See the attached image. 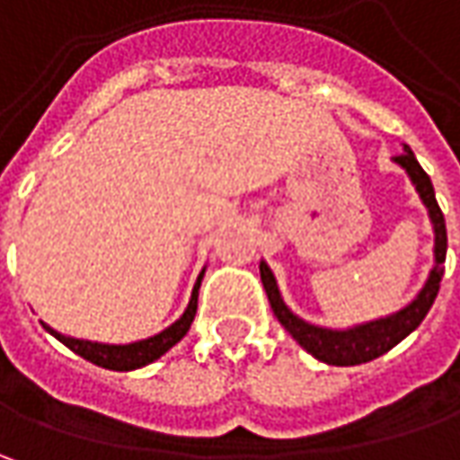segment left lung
Segmentation results:
<instances>
[{
    "label": "left lung",
    "instance_id": "8db88e82",
    "mask_svg": "<svg viewBox=\"0 0 460 460\" xmlns=\"http://www.w3.org/2000/svg\"><path fill=\"white\" fill-rule=\"evenodd\" d=\"M394 164L404 168V173L410 176V181L420 194V199L428 209V217L433 225L435 245H433V269L425 279L422 289L417 296L404 305L397 312L379 317V320H368L361 325L343 327V330H332V327L312 325L307 320H302L299 314H294L289 305L284 302L281 289L276 284L274 271L269 269L266 261H261V281L263 289L269 294V302L274 309L276 320L284 325V330L292 335L296 343L307 350L309 356H314L317 361L327 363V366H358V363H368L374 358L384 356L386 350H392L394 345L402 343L410 332H415L420 323L425 320V314L433 307L438 289H440V279H443V263H446V251H448V235H446V220L443 212L435 199V189L430 176L422 171L417 164L415 153L410 151V146H404L402 155H394Z\"/></svg>",
    "mask_w": 460,
    "mask_h": 460
}]
</instances>
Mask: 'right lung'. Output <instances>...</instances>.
Instances as JSON below:
<instances>
[{"label": "right lung", "mask_w": 460, "mask_h": 460, "mask_svg": "<svg viewBox=\"0 0 460 460\" xmlns=\"http://www.w3.org/2000/svg\"><path fill=\"white\" fill-rule=\"evenodd\" d=\"M204 269L202 274L197 276V284L191 289V299L186 305L184 314L168 325L166 330H161L158 335H151L146 341H135V343L125 345H112V343H97V341H81V338H71V335H63L58 330H53L50 325H45V330L58 338L66 348H71L76 356L92 361L94 366H102V368H110V371H135V368H143L148 363L158 361L164 353H168L173 345L179 343L189 332V327L194 323V314H197V296H199V287H202Z\"/></svg>", "instance_id": "right-lung-1"}]
</instances>
